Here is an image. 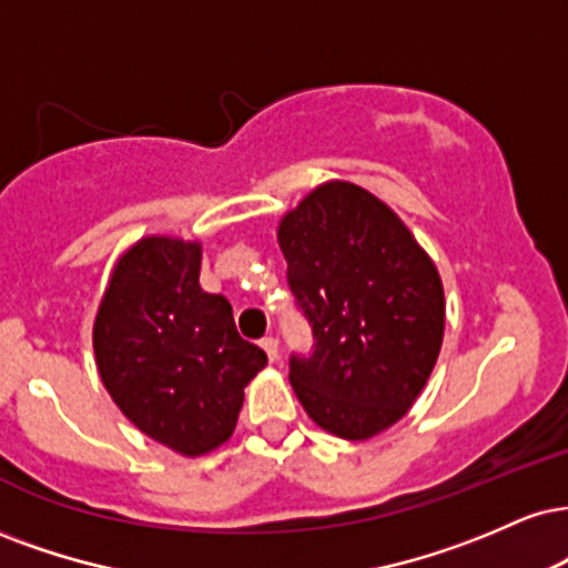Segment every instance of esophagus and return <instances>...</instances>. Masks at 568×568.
<instances>
[{"label": "esophagus", "instance_id": "esophagus-1", "mask_svg": "<svg viewBox=\"0 0 568 568\" xmlns=\"http://www.w3.org/2000/svg\"><path fill=\"white\" fill-rule=\"evenodd\" d=\"M262 349L266 352V357H270V362H275L280 357V344H277L275 336L262 338Z\"/></svg>", "mask_w": 568, "mask_h": 568}]
</instances>
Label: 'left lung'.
Masks as SVG:
<instances>
[{
	"instance_id": "8db88e82",
	"label": "left lung",
	"mask_w": 568,
	"mask_h": 568,
	"mask_svg": "<svg viewBox=\"0 0 568 568\" xmlns=\"http://www.w3.org/2000/svg\"><path fill=\"white\" fill-rule=\"evenodd\" d=\"M277 241L314 341L291 354L293 392L320 428L371 439L413 407L439 357V272L402 219L352 182L320 184Z\"/></svg>"
}]
</instances>
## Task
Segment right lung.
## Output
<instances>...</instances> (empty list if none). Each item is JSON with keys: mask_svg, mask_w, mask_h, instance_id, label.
<instances>
[{"mask_svg": "<svg viewBox=\"0 0 568 568\" xmlns=\"http://www.w3.org/2000/svg\"><path fill=\"white\" fill-rule=\"evenodd\" d=\"M197 277L201 245L145 237L119 258L94 320L108 394L142 434L190 457L230 439L243 388L266 365L227 298Z\"/></svg>", "mask_w": 568, "mask_h": 568, "instance_id": "1", "label": "right lung"}]
</instances>
